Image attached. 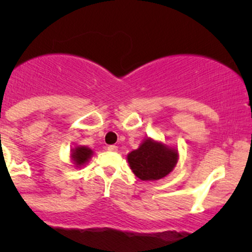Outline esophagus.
Returning <instances> with one entry per match:
<instances>
[{
  "label": "esophagus",
  "instance_id": "esophagus-1",
  "mask_svg": "<svg viewBox=\"0 0 252 252\" xmlns=\"http://www.w3.org/2000/svg\"><path fill=\"white\" fill-rule=\"evenodd\" d=\"M107 149H108V151H112V152L118 151V146H116V145H110V146H108Z\"/></svg>",
  "mask_w": 252,
  "mask_h": 252
}]
</instances>
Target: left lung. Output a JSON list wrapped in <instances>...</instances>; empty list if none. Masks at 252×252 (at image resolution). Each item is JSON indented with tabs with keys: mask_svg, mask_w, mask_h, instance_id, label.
I'll return each instance as SVG.
<instances>
[{
	"mask_svg": "<svg viewBox=\"0 0 252 252\" xmlns=\"http://www.w3.org/2000/svg\"><path fill=\"white\" fill-rule=\"evenodd\" d=\"M179 154L177 147L145 138L140 146L129 152L126 159L133 173L141 180H159L174 169Z\"/></svg>",
	"mask_w": 252,
	"mask_h": 252,
	"instance_id": "left-lung-1",
	"label": "left lung"
}]
</instances>
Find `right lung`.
<instances>
[{"label": "right lung", "instance_id": "obj_1", "mask_svg": "<svg viewBox=\"0 0 252 252\" xmlns=\"http://www.w3.org/2000/svg\"><path fill=\"white\" fill-rule=\"evenodd\" d=\"M93 150L88 146H83V145H77L74 149L70 150V159L77 168H81L83 166H85L89 159L93 157Z\"/></svg>", "mask_w": 252, "mask_h": 252}]
</instances>
